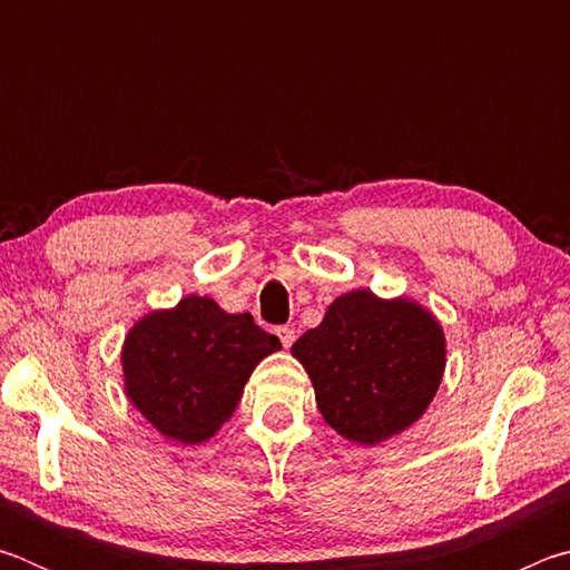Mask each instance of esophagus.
Returning <instances> with one entry per match:
<instances>
[{
	"label": "esophagus",
	"mask_w": 570,
	"mask_h": 570,
	"mask_svg": "<svg viewBox=\"0 0 570 570\" xmlns=\"http://www.w3.org/2000/svg\"><path fill=\"white\" fill-rule=\"evenodd\" d=\"M276 336H278V340H282V344H284L286 350H288V346H292V344H294V340H296V332L292 330V326H278V330H276Z\"/></svg>",
	"instance_id": "1"
}]
</instances>
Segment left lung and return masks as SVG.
<instances>
[{"label": "left lung", "instance_id": "obj_1", "mask_svg": "<svg viewBox=\"0 0 570 570\" xmlns=\"http://www.w3.org/2000/svg\"><path fill=\"white\" fill-rule=\"evenodd\" d=\"M292 354L314 384L324 422L346 440L380 445L435 400L448 344L435 314L414 298L354 288L334 298Z\"/></svg>", "mask_w": 570, "mask_h": 570}]
</instances>
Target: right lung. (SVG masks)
Segmentation results:
<instances>
[{
	"mask_svg": "<svg viewBox=\"0 0 570 570\" xmlns=\"http://www.w3.org/2000/svg\"><path fill=\"white\" fill-rule=\"evenodd\" d=\"M278 350L250 314L190 294L130 326L120 352L125 394L163 438L200 445L236 412L256 364Z\"/></svg>",
	"mask_w": 570,
	"mask_h": 570,
	"instance_id": "right-lung-1",
	"label": "right lung"
}]
</instances>
